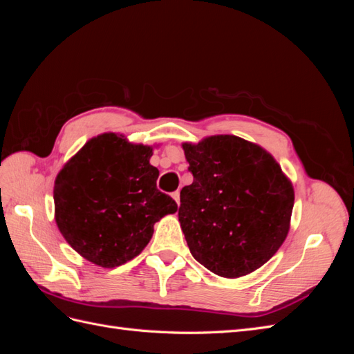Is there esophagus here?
<instances>
[{"mask_svg":"<svg viewBox=\"0 0 354 354\" xmlns=\"http://www.w3.org/2000/svg\"><path fill=\"white\" fill-rule=\"evenodd\" d=\"M171 196H173V199L177 202V205H178V203H180V192L178 190L173 192V195H171Z\"/></svg>","mask_w":354,"mask_h":354,"instance_id":"obj_1","label":"esophagus"}]
</instances>
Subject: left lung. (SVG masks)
Wrapping results in <instances>:
<instances>
[{"label":"left lung","mask_w":354,"mask_h":354,"mask_svg":"<svg viewBox=\"0 0 354 354\" xmlns=\"http://www.w3.org/2000/svg\"><path fill=\"white\" fill-rule=\"evenodd\" d=\"M181 146L194 183L180 192L178 221L192 255L227 279L260 269L288 236L291 180L266 149L238 136Z\"/></svg>","instance_id":"1"}]
</instances>
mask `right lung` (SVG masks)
Listing matches in <instances>:
<instances>
[{
    "mask_svg": "<svg viewBox=\"0 0 354 354\" xmlns=\"http://www.w3.org/2000/svg\"><path fill=\"white\" fill-rule=\"evenodd\" d=\"M153 146L103 133L85 143L55 180V220L63 238L85 260L113 269L140 254L153 224L177 211L156 187Z\"/></svg>",
    "mask_w": 354,
    "mask_h": 354,
    "instance_id": "right-lung-1",
    "label": "right lung"
}]
</instances>
